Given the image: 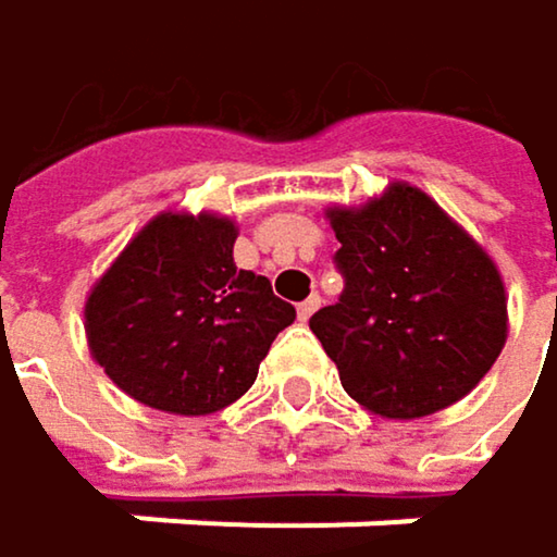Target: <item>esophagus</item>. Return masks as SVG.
Segmentation results:
<instances>
[{"mask_svg": "<svg viewBox=\"0 0 557 557\" xmlns=\"http://www.w3.org/2000/svg\"><path fill=\"white\" fill-rule=\"evenodd\" d=\"M319 309H322V295H312V298H305V301L298 305V319H301V322H309V319H312V315H315Z\"/></svg>", "mask_w": 557, "mask_h": 557, "instance_id": "obj_1", "label": "esophagus"}]
</instances>
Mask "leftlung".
Segmentation results:
<instances>
[{
    "label": "left lung",
    "instance_id": "left-lung-1",
    "mask_svg": "<svg viewBox=\"0 0 557 557\" xmlns=\"http://www.w3.org/2000/svg\"><path fill=\"white\" fill-rule=\"evenodd\" d=\"M325 215L345 288L309 325L342 388L401 422L465 398L508 338L505 282L485 248L408 182Z\"/></svg>",
    "mask_w": 557,
    "mask_h": 557
}]
</instances>
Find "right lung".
Instances as JSON below:
<instances>
[{
  "label": "right lung",
  "instance_id": "right-lung-1",
  "mask_svg": "<svg viewBox=\"0 0 557 557\" xmlns=\"http://www.w3.org/2000/svg\"><path fill=\"white\" fill-rule=\"evenodd\" d=\"M238 228L215 212H162L86 298L89 351L135 401L212 414L252 388L295 309L232 259Z\"/></svg>",
  "mask_w": 557,
  "mask_h": 557
}]
</instances>
